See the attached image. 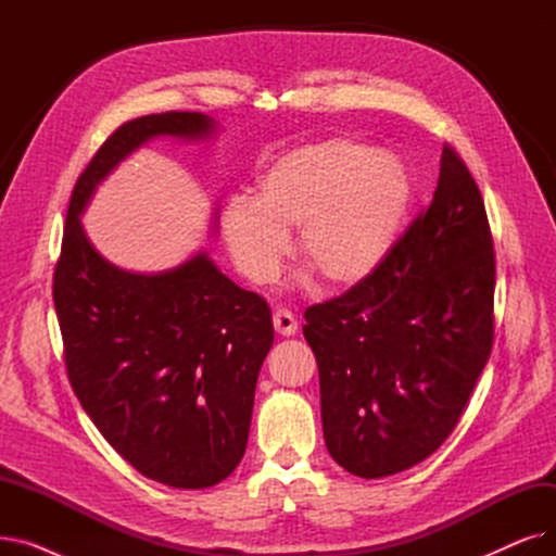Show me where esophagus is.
<instances>
[{"instance_id":"obj_1","label":"esophagus","mask_w":556,"mask_h":556,"mask_svg":"<svg viewBox=\"0 0 556 556\" xmlns=\"http://www.w3.org/2000/svg\"><path fill=\"white\" fill-rule=\"evenodd\" d=\"M273 325H275L277 333H279V336H283V338L295 336V333H298V329H300L295 315L290 313L288 308H277V311H275V315H273Z\"/></svg>"}]
</instances>
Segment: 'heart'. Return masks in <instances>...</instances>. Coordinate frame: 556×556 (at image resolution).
Masks as SVG:
<instances>
[{"mask_svg": "<svg viewBox=\"0 0 556 556\" xmlns=\"http://www.w3.org/2000/svg\"><path fill=\"white\" fill-rule=\"evenodd\" d=\"M405 168L352 139H325L281 155L256 182V198L227 200L220 231L243 277L275 279L298 227V252L331 290L365 283L394 248L410 207Z\"/></svg>", "mask_w": 556, "mask_h": 556, "instance_id": "b5f03b06", "label": "heart"}]
</instances>
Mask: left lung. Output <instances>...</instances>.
I'll return each mask as SVG.
<instances>
[{
  "mask_svg": "<svg viewBox=\"0 0 556 556\" xmlns=\"http://www.w3.org/2000/svg\"><path fill=\"white\" fill-rule=\"evenodd\" d=\"M493 288L480 189L444 146L430 207L383 266L304 313L325 442L344 471L394 476L446 442L491 356Z\"/></svg>",
  "mask_w": 556,
  "mask_h": 556,
  "instance_id": "1",
  "label": "left lung"
}]
</instances>
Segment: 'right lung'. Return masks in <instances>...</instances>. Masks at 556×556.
Here are the masks:
<instances>
[{
	"label": "right lung",
	"mask_w": 556,
	"mask_h": 556,
	"mask_svg": "<svg viewBox=\"0 0 556 556\" xmlns=\"http://www.w3.org/2000/svg\"><path fill=\"white\" fill-rule=\"evenodd\" d=\"M218 132L202 112L149 114L116 128L74 187L53 275L83 410L141 476L175 489L214 486L239 466L258 369L275 340L270 306L223 275L207 250L162 273L119 268L94 248L80 216L143 143ZM218 218L216 210L214 233Z\"/></svg>",
	"instance_id": "1"
}]
</instances>
